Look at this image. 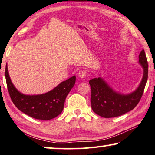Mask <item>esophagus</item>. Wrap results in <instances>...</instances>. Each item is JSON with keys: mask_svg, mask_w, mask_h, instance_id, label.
Segmentation results:
<instances>
[{"mask_svg": "<svg viewBox=\"0 0 155 155\" xmlns=\"http://www.w3.org/2000/svg\"><path fill=\"white\" fill-rule=\"evenodd\" d=\"M78 76H79L80 78H82V79L83 78H85L87 77V72L83 70H81L79 71V73H78Z\"/></svg>", "mask_w": 155, "mask_h": 155, "instance_id": "obj_1", "label": "esophagus"}]
</instances>
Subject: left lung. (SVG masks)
I'll list each match as a JSON object with an SVG mask.
<instances>
[{
	"instance_id": "1",
	"label": "left lung",
	"mask_w": 155,
	"mask_h": 155,
	"mask_svg": "<svg viewBox=\"0 0 155 155\" xmlns=\"http://www.w3.org/2000/svg\"><path fill=\"white\" fill-rule=\"evenodd\" d=\"M139 64L143 71L141 81L134 91L128 94L114 90L101 76L89 80L91 108L95 113L103 118H114L132 110L137 105L143 94L148 75V65L144 50L139 55Z\"/></svg>"
}]
</instances>
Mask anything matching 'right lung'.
Listing matches in <instances>:
<instances>
[{"instance_id": "add662e5", "label": "right lung", "mask_w": 155, "mask_h": 155, "mask_svg": "<svg viewBox=\"0 0 155 155\" xmlns=\"http://www.w3.org/2000/svg\"><path fill=\"white\" fill-rule=\"evenodd\" d=\"M5 79L9 96L16 107L30 117L48 120L57 117L63 111L66 97L75 85L76 77L72 76L51 91L39 95H25L18 91L12 82L7 64Z\"/></svg>"}]
</instances>
